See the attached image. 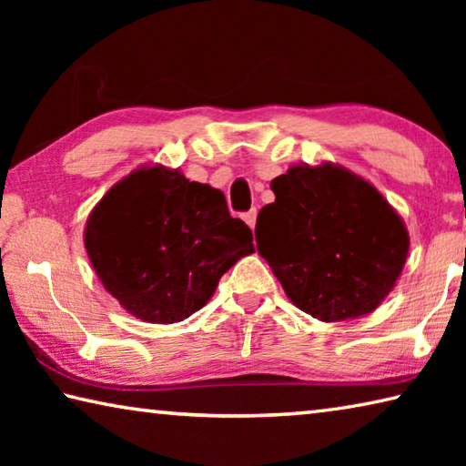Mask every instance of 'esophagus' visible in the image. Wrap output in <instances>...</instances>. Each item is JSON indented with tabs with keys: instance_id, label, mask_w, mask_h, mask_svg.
Returning a JSON list of instances; mask_svg holds the SVG:
<instances>
[{
	"instance_id": "1",
	"label": "esophagus",
	"mask_w": 466,
	"mask_h": 466,
	"mask_svg": "<svg viewBox=\"0 0 466 466\" xmlns=\"http://www.w3.org/2000/svg\"><path fill=\"white\" fill-rule=\"evenodd\" d=\"M244 218V222H247L252 230H255V224H257V209H250V211H247V214L242 216Z\"/></svg>"
}]
</instances>
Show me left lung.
Instances as JSON below:
<instances>
[{
    "mask_svg": "<svg viewBox=\"0 0 466 466\" xmlns=\"http://www.w3.org/2000/svg\"><path fill=\"white\" fill-rule=\"evenodd\" d=\"M275 201L257 218V248L288 298L337 322L374 312L409 252L405 222L370 185L339 164H298L271 180Z\"/></svg>",
    "mask_w": 466,
    "mask_h": 466,
    "instance_id": "obj_1",
    "label": "left lung"
}]
</instances>
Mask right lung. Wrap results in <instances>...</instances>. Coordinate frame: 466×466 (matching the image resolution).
I'll return each mask as SVG.
<instances>
[{
    "instance_id": "right-lung-1",
    "label": "right lung",
    "mask_w": 466,
    "mask_h": 466,
    "mask_svg": "<svg viewBox=\"0 0 466 466\" xmlns=\"http://www.w3.org/2000/svg\"><path fill=\"white\" fill-rule=\"evenodd\" d=\"M84 247L102 286L136 319L172 325L203 309L218 281L255 252L222 191L180 170L141 167L96 203Z\"/></svg>"
}]
</instances>
